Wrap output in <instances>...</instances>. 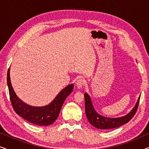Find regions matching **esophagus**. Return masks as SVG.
I'll use <instances>...</instances> for the list:
<instances>
[{
	"label": "esophagus",
	"instance_id": "esophagus-1",
	"mask_svg": "<svg viewBox=\"0 0 149 149\" xmlns=\"http://www.w3.org/2000/svg\"><path fill=\"white\" fill-rule=\"evenodd\" d=\"M85 79H83L82 78L79 79V80L76 82V86L78 89H81V88H82L83 85H85Z\"/></svg>",
	"mask_w": 149,
	"mask_h": 149
}]
</instances>
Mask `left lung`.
<instances>
[{"label": "left lung", "mask_w": 149, "mask_h": 149, "mask_svg": "<svg viewBox=\"0 0 149 149\" xmlns=\"http://www.w3.org/2000/svg\"><path fill=\"white\" fill-rule=\"evenodd\" d=\"M84 96L85 114H86V117L89 123L91 125H93V127L97 128V129L108 130L113 129V128L123 125L124 124L127 123L128 121L132 119V117H134L136 111H137L138 106L139 104L140 95L133 109L127 115L115 118L107 117L100 115L99 113H97L94 107H93L92 100H91V97L89 96L88 93L85 92Z\"/></svg>", "instance_id": "obj_1"}]
</instances>
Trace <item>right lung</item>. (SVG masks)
I'll return each mask as SVG.
<instances>
[{"label":"right lung","mask_w":149,"mask_h":149,"mask_svg":"<svg viewBox=\"0 0 149 149\" xmlns=\"http://www.w3.org/2000/svg\"><path fill=\"white\" fill-rule=\"evenodd\" d=\"M7 80L10 100L15 113L30 123L42 126L49 125L54 123L60 114L63 103L72 92L74 87L72 83L67 85L49 104L42 107H33L22 101L15 93L11 82L10 68L7 71Z\"/></svg>","instance_id":"obj_1"}]
</instances>
